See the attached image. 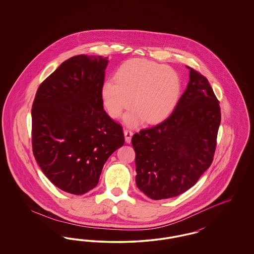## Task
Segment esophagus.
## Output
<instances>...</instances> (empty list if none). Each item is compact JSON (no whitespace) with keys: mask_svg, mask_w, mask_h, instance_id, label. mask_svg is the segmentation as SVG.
<instances>
[{"mask_svg":"<svg viewBox=\"0 0 254 254\" xmlns=\"http://www.w3.org/2000/svg\"><path fill=\"white\" fill-rule=\"evenodd\" d=\"M124 134H125V140H126V142L127 143V144H129L130 142H131V137H132L133 132L131 130H129V129H126L125 131H124Z\"/></svg>","mask_w":254,"mask_h":254,"instance_id":"1","label":"esophagus"}]
</instances>
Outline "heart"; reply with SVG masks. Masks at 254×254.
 <instances>
[{
	"instance_id": "obj_1",
	"label": "heart",
	"mask_w": 254,
	"mask_h": 254,
	"mask_svg": "<svg viewBox=\"0 0 254 254\" xmlns=\"http://www.w3.org/2000/svg\"><path fill=\"white\" fill-rule=\"evenodd\" d=\"M114 77L115 80H108L102 86V100L112 118H119L131 104L132 109L124 117L128 127H137L145 120L148 124L164 120L180 98L182 83L178 73L151 61H126Z\"/></svg>"
}]
</instances>
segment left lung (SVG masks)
<instances>
[{"instance_id":"left-lung-1","label":"left lung","mask_w":254,"mask_h":254,"mask_svg":"<svg viewBox=\"0 0 254 254\" xmlns=\"http://www.w3.org/2000/svg\"><path fill=\"white\" fill-rule=\"evenodd\" d=\"M190 81L165 121L135 133L137 188L153 200L184 193L213 161L221 110L207 79L190 66Z\"/></svg>"}]
</instances>
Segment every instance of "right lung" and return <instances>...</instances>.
<instances>
[{"label": "right lung", "instance_id": "add662e5", "mask_svg": "<svg viewBox=\"0 0 254 254\" xmlns=\"http://www.w3.org/2000/svg\"><path fill=\"white\" fill-rule=\"evenodd\" d=\"M108 57L78 55L40 85L32 105V150L49 181L82 195L94 189L109 156L125 143L123 127L101 96Z\"/></svg>", "mask_w": 254, "mask_h": 254}]
</instances>
